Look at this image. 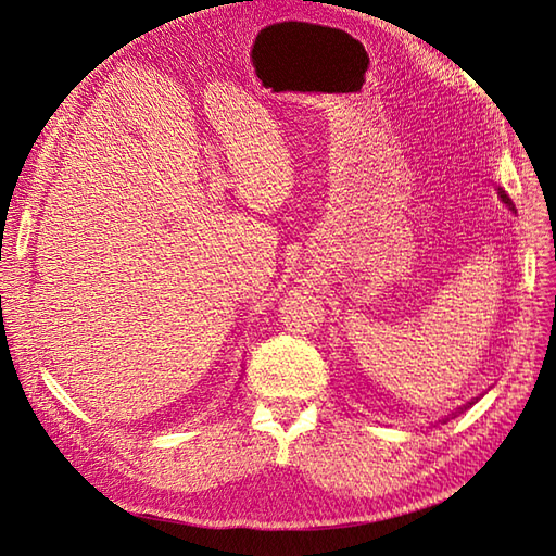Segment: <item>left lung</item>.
<instances>
[{"mask_svg": "<svg viewBox=\"0 0 556 556\" xmlns=\"http://www.w3.org/2000/svg\"><path fill=\"white\" fill-rule=\"evenodd\" d=\"M502 200H504V203H509V198H506V193H502ZM511 205V203H509Z\"/></svg>", "mask_w": 556, "mask_h": 556, "instance_id": "obj_1", "label": "left lung"}]
</instances>
